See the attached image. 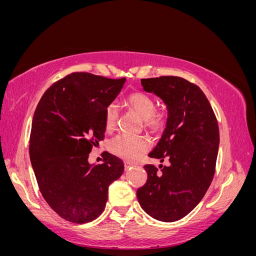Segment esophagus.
<instances>
[{"mask_svg":"<svg viewBox=\"0 0 256 256\" xmlns=\"http://www.w3.org/2000/svg\"><path fill=\"white\" fill-rule=\"evenodd\" d=\"M124 166H125V170H128L130 166H134V164H131V162H129V161H125L124 162Z\"/></svg>","mask_w":256,"mask_h":256,"instance_id":"obj_1","label":"esophagus"}]
</instances>
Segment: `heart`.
<instances>
[{"label": "heart", "instance_id": "b5f03b06", "mask_svg": "<svg viewBox=\"0 0 256 256\" xmlns=\"http://www.w3.org/2000/svg\"><path fill=\"white\" fill-rule=\"evenodd\" d=\"M125 106L134 111L142 120L144 126L152 131H157L164 127L166 120V110L160 108L154 110V102L150 95L144 92H134L126 98ZM118 111L115 104L106 106L104 112V127L106 131H112L118 122ZM150 148V142L142 136H129L120 134L113 138L109 144V150L115 156L127 160L140 158Z\"/></svg>", "mask_w": 256, "mask_h": 256}]
</instances>
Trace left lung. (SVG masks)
Returning a JSON list of instances; mask_svg holds the SVG:
<instances>
[{"instance_id":"8db88e82","label":"left lung","mask_w":256,"mask_h":256,"mask_svg":"<svg viewBox=\"0 0 256 256\" xmlns=\"http://www.w3.org/2000/svg\"><path fill=\"white\" fill-rule=\"evenodd\" d=\"M143 90L166 106V126L150 158L168 160L160 171L144 166L147 182L138 200L154 219L174 222L187 216L203 198L214 175L220 142L212 108L198 85L180 76L142 79Z\"/></svg>"}]
</instances>
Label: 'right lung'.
I'll return each instance as SVG.
<instances>
[{
	"mask_svg": "<svg viewBox=\"0 0 256 256\" xmlns=\"http://www.w3.org/2000/svg\"><path fill=\"white\" fill-rule=\"evenodd\" d=\"M126 79L74 72L44 92L34 113L30 158L46 202L62 218L88 223L102 214L108 188L124 172V162L106 152L90 164L92 146L104 140V112Z\"/></svg>",
	"mask_w": 256,
	"mask_h": 256,
	"instance_id": "right-lung-1",
	"label": "right lung"
}]
</instances>
